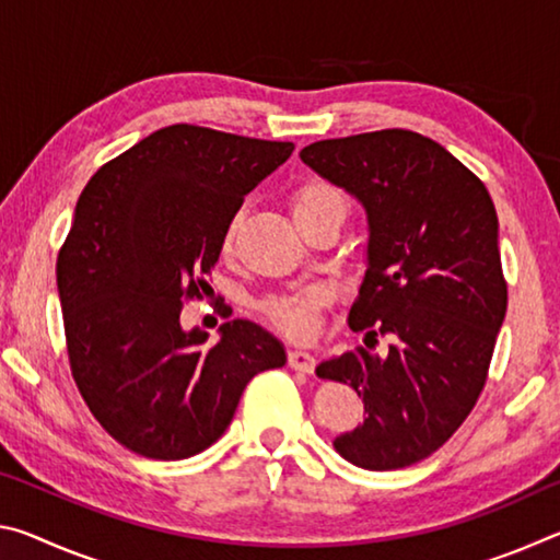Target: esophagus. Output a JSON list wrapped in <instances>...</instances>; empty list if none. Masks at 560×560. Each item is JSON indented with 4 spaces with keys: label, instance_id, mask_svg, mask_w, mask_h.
Returning a JSON list of instances; mask_svg holds the SVG:
<instances>
[{
    "label": "esophagus",
    "instance_id": "34e87169",
    "mask_svg": "<svg viewBox=\"0 0 560 560\" xmlns=\"http://www.w3.org/2000/svg\"><path fill=\"white\" fill-rule=\"evenodd\" d=\"M314 365H316V360L308 353V350H299V348L289 350V368H293V371L314 373Z\"/></svg>",
    "mask_w": 560,
    "mask_h": 560
}]
</instances>
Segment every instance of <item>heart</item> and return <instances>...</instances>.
Masks as SVG:
<instances>
[{"label": "heart", "mask_w": 560, "mask_h": 560, "mask_svg": "<svg viewBox=\"0 0 560 560\" xmlns=\"http://www.w3.org/2000/svg\"><path fill=\"white\" fill-rule=\"evenodd\" d=\"M350 212V197L346 195L343 187L336 183H328L324 177H306L303 183L293 187L291 192V214L293 222L299 224V230H306L311 224H336L340 226ZM236 222L230 224V230L224 234V246L230 249L234 240ZM324 296L318 291H301L289 293V296H273L264 303L267 316L279 328L287 330L291 336H308L316 326V311Z\"/></svg>", "instance_id": "1"}]
</instances>
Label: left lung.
<instances>
[{"label": "left lung", "instance_id": "1", "mask_svg": "<svg viewBox=\"0 0 560 560\" xmlns=\"http://www.w3.org/2000/svg\"><path fill=\"white\" fill-rule=\"evenodd\" d=\"M301 160L365 207L371 232L348 314L365 348L316 368L365 405L363 424L334 447L363 469L410 467L459 430L485 390L506 316L494 202L440 143L402 128L318 140ZM377 335L392 338L383 354Z\"/></svg>", "mask_w": 560, "mask_h": 560}]
</instances>
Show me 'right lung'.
I'll return each instance as SVG.
<instances>
[{
	"instance_id": "right-lung-1",
	"label": "right lung",
	"mask_w": 560,
	"mask_h": 560,
	"mask_svg": "<svg viewBox=\"0 0 560 560\" xmlns=\"http://www.w3.org/2000/svg\"><path fill=\"white\" fill-rule=\"evenodd\" d=\"M293 143L212 128H160L113 158L75 202L56 261L71 375L113 440L148 459H187L230 428L246 383L287 363L234 318L205 348L179 311L200 299L244 195Z\"/></svg>"
}]
</instances>
